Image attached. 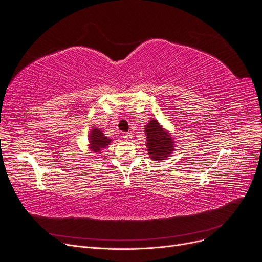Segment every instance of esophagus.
Returning a JSON list of instances; mask_svg holds the SVG:
<instances>
[{
  "label": "esophagus",
  "instance_id": "obj_1",
  "mask_svg": "<svg viewBox=\"0 0 262 262\" xmlns=\"http://www.w3.org/2000/svg\"><path fill=\"white\" fill-rule=\"evenodd\" d=\"M124 138L126 141H130L132 139V133L131 132H126L124 133Z\"/></svg>",
  "mask_w": 262,
  "mask_h": 262
}]
</instances>
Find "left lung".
Segmentation results:
<instances>
[{
	"mask_svg": "<svg viewBox=\"0 0 262 262\" xmlns=\"http://www.w3.org/2000/svg\"><path fill=\"white\" fill-rule=\"evenodd\" d=\"M144 129L146 136L145 145L149 158L156 162L167 160L176 147V141L172 139L171 133L156 119H152Z\"/></svg>",
	"mask_w": 262,
	"mask_h": 262,
	"instance_id": "1",
	"label": "left lung"
}]
</instances>
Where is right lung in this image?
I'll list each match as a JSON object with an SVG mask.
<instances>
[{
	"label": "right lung",
	"instance_id": "obj_1",
	"mask_svg": "<svg viewBox=\"0 0 262 262\" xmlns=\"http://www.w3.org/2000/svg\"><path fill=\"white\" fill-rule=\"evenodd\" d=\"M112 142L113 140L107 138L101 129L93 126L89 133V144H87V146H89L91 153L98 154L100 150H104Z\"/></svg>",
	"mask_w": 262,
	"mask_h": 262
}]
</instances>
